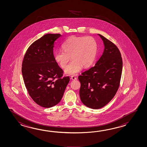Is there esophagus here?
Wrapping results in <instances>:
<instances>
[{
    "instance_id": "1",
    "label": "esophagus",
    "mask_w": 147,
    "mask_h": 147,
    "mask_svg": "<svg viewBox=\"0 0 147 147\" xmlns=\"http://www.w3.org/2000/svg\"><path fill=\"white\" fill-rule=\"evenodd\" d=\"M71 79H72V80H77V78H76V77H75L74 76H71Z\"/></svg>"
}]
</instances>
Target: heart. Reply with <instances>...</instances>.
Masks as SVG:
<instances>
[{"label":"heart","instance_id":"heart-1","mask_svg":"<svg viewBox=\"0 0 147 147\" xmlns=\"http://www.w3.org/2000/svg\"><path fill=\"white\" fill-rule=\"evenodd\" d=\"M63 50L54 53V59L62 68H65L69 60H72L65 69V72L75 75L81 70L82 67H88L94 63L97 53V43L92 37L72 36L61 44Z\"/></svg>","mask_w":147,"mask_h":147}]
</instances>
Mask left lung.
Instances as JSON below:
<instances>
[{"label": "left lung", "instance_id": "8db88e82", "mask_svg": "<svg viewBox=\"0 0 147 147\" xmlns=\"http://www.w3.org/2000/svg\"><path fill=\"white\" fill-rule=\"evenodd\" d=\"M98 34L103 41V53L94 66L78 76L81 102L94 109L105 106L115 96L122 70V58L118 48L103 36Z\"/></svg>", "mask_w": 147, "mask_h": 147}]
</instances>
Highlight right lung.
Wrapping results in <instances>:
<instances>
[{"mask_svg":"<svg viewBox=\"0 0 147 147\" xmlns=\"http://www.w3.org/2000/svg\"><path fill=\"white\" fill-rule=\"evenodd\" d=\"M61 36L45 34L29 46L22 61V77L28 94L44 108L59 102L70 80L68 76L62 77L63 70L54 59V45Z\"/></svg>","mask_w":147,"mask_h":147,"instance_id":"right-lung-1","label":"right lung"}]
</instances>
